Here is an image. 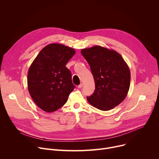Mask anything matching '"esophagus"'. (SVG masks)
Listing matches in <instances>:
<instances>
[{"label":"esophagus","instance_id":"obj_1","mask_svg":"<svg viewBox=\"0 0 159 159\" xmlns=\"http://www.w3.org/2000/svg\"><path fill=\"white\" fill-rule=\"evenodd\" d=\"M78 88H82V84H79V85L78 86Z\"/></svg>","mask_w":159,"mask_h":159}]
</instances>
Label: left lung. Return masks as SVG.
Here are the masks:
<instances>
[{
	"instance_id": "obj_1",
	"label": "left lung",
	"mask_w": 159,
	"mask_h": 159,
	"mask_svg": "<svg viewBox=\"0 0 159 159\" xmlns=\"http://www.w3.org/2000/svg\"><path fill=\"white\" fill-rule=\"evenodd\" d=\"M88 62L95 84L94 93L87 97L97 109L107 111L120 104L126 97L131 75L122 57L113 49L95 46L81 50Z\"/></svg>"
}]
</instances>
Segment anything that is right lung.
<instances>
[{"mask_svg": "<svg viewBox=\"0 0 159 159\" xmlns=\"http://www.w3.org/2000/svg\"><path fill=\"white\" fill-rule=\"evenodd\" d=\"M75 50L63 44L45 46L31 64L28 72V88L41 110L53 112L63 106L75 86L66 65Z\"/></svg>", "mask_w": 159, "mask_h": 159, "instance_id": "1", "label": "right lung"}]
</instances>
